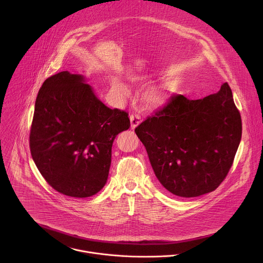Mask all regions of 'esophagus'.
<instances>
[{
    "label": "esophagus",
    "mask_w": 263,
    "mask_h": 263,
    "mask_svg": "<svg viewBox=\"0 0 263 263\" xmlns=\"http://www.w3.org/2000/svg\"><path fill=\"white\" fill-rule=\"evenodd\" d=\"M130 122H131V128L134 129L135 127H137L140 124L141 117L139 115H137V114H132L130 116Z\"/></svg>",
    "instance_id": "34e87169"
}]
</instances>
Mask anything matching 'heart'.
<instances>
[{
  "instance_id": "heart-1",
  "label": "heart",
  "mask_w": 263,
  "mask_h": 263,
  "mask_svg": "<svg viewBox=\"0 0 263 263\" xmlns=\"http://www.w3.org/2000/svg\"><path fill=\"white\" fill-rule=\"evenodd\" d=\"M112 84H114V86H115V89H117V91H119L121 94H124V95L128 94V89H127V87H126L121 81L115 80V81L112 82ZM174 87H176V83H174L172 80H167V81H165V82L163 83V85H162V92H163V93L171 92V91H173ZM151 100H152L153 102H156V101L159 100V97H157L156 95H154V96H152Z\"/></svg>"
}]
</instances>
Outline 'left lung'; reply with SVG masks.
Segmentation results:
<instances>
[{
  "instance_id": "1",
  "label": "left lung",
  "mask_w": 263,
  "mask_h": 263,
  "mask_svg": "<svg viewBox=\"0 0 263 263\" xmlns=\"http://www.w3.org/2000/svg\"><path fill=\"white\" fill-rule=\"evenodd\" d=\"M135 133L162 186L173 195L197 197L226 178L240 142L241 119L224 82L218 93L198 100L172 95Z\"/></svg>"
}]
</instances>
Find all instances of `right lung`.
I'll return each mask as SVG.
<instances>
[{
	"label": "right lung",
	"mask_w": 263,
	"mask_h": 263,
	"mask_svg": "<svg viewBox=\"0 0 263 263\" xmlns=\"http://www.w3.org/2000/svg\"><path fill=\"white\" fill-rule=\"evenodd\" d=\"M129 127L126 111L105 106L82 75L63 71L48 77L38 92L31 155L55 191L90 197L106 184L114 140Z\"/></svg>",
	"instance_id": "add662e5"
}]
</instances>
